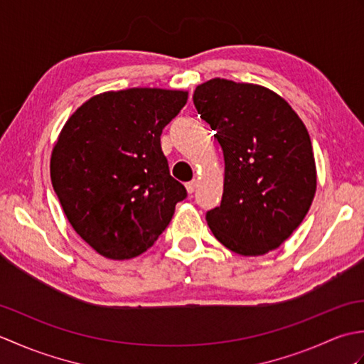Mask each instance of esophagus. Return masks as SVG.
<instances>
[{"instance_id": "obj_1", "label": "esophagus", "mask_w": 364, "mask_h": 364, "mask_svg": "<svg viewBox=\"0 0 364 364\" xmlns=\"http://www.w3.org/2000/svg\"><path fill=\"white\" fill-rule=\"evenodd\" d=\"M196 188H197V181H196V180H192V181L186 183V189H188V192H189V194H194V191H196Z\"/></svg>"}]
</instances>
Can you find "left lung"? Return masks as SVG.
I'll list each match as a JSON object with an SVG mask.
<instances>
[{
    "mask_svg": "<svg viewBox=\"0 0 364 364\" xmlns=\"http://www.w3.org/2000/svg\"><path fill=\"white\" fill-rule=\"evenodd\" d=\"M192 100L225 159L222 202L206 213L213 235L244 257L277 249L305 219L316 192L304 122L257 84L214 78L200 84Z\"/></svg>",
    "mask_w": 364,
    "mask_h": 364,
    "instance_id": "8db88e82",
    "label": "left lung"
}]
</instances>
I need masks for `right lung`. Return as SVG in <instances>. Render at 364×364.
<instances>
[{
    "instance_id": "add662e5",
    "label": "right lung",
    "mask_w": 364,
    "mask_h": 364,
    "mask_svg": "<svg viewBox=\"0 0 364 364\" xmlns=\"http://www.w3.org/2000/svg\"><path fill=\"white\" fill-rule=\"evenodd\" d=\"M188 92L127 89L92 97L75 111L51 153V183L68 222L111 259L149 250L186 188L168 172L161 133Z\"/></svg>"
}]
</instances>
